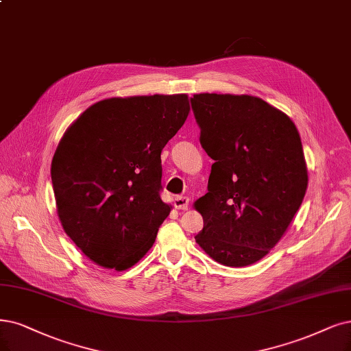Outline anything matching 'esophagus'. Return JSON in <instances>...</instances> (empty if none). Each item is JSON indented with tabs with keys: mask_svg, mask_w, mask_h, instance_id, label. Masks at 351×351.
<instances>
[{
	"mask_svg": "<svg viewBox=\"0 0 351 351\" xmlns=\"http://www.w3.org/2000/svg\"><path fill=\"white\" fill-rule=\"evenodd\" d=\"M175 206L178 210H188L189 206V198L188 197H182L179 195L175 198Z\"/></svg>",
	"mask_w": 351,
	"mask_h": 351,
	"instance_id": "1",
	"label": "esophagus"
}]
</instances>
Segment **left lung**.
I'll list each match as a JSON object with an SVG mask.
<instances>
[{"instance_id":"obj_1","label":"left lung","mask_w":351,"mask_h":351,"mask_svg":"<svg viewBox=\"0 0 351 351\" xmlns=\"http://www.w3.org/2000/svg\"><path fill=\"white\" fill-rule=\"evenodd\" d=\"M192 111L213 160L208 192L193 206L195 236L215 262L243 267L263 258L288 230L308 186L300 133L262 98L197 94Z\"/></svg>"}]
</instances>
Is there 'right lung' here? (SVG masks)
<instances>
[{"instance_id":"add662e5","label":"right lung","mask_w":351,"mask_h":351,"mask_svg":"<svg viewBox=\"0 0 351 351\" xmlns=\"http://www.w3.org/2000/svg\"><path fill=\"white\" fill-rule=\"evenodd\" d=\"M188 114L185 94L108 98L63 134L51 160L58 215L94 263L120 271L150 250L172 208L160 153Z\"/></svg>"}]
</instances>
